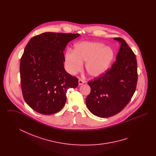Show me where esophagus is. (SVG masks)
<instances>
[{
  "mask_svg": "<svg viewBox=\"0 0 156 156\" xmlns=\"http://www.w3.org/2000/svg\"><path fill=\"white\" fill-rule=\"evenodd\" d=\"M84 83H85V82L83 81V80H81V79H80L78 80V84H79V85H81L82 84H83Z\"/></svg>",
  "mask_w": 156,
  "mask_h": 156,
  "instance_id": "obj_1",
  "label": "esophagus"
}]
</instances>
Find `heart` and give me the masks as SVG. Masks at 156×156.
<instances>
[{
    "label": "heart",
    "mask_w": 156,
    "mask_h": 156,
    "mask_svg": "<svg viewBox=\"0 0 156 156\" xmlns=\"http://www.w3.org/2000/svg\"><path fill=\"white\" fill-rule=\"evenodd\" d=\"M115 56L111 47L99 42H81L75 45L73 52L67 51L64 57L67 71L74 75L81 70L82 64L90 77L98 78L109 69Z\"/></svg>",
    "instance_id": "obj_1"
}]
</instances>
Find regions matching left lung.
<instances>
[{
	"label": "left lung",
	"mask_w": 156,
	"mask_h": 156,
	"mask_svg": "<svg viewBox=\"0 0 156 156\" xmlns=\"http://www.w3.org/2000/svg\"><path fill=\"white\" fill-rule=\"evenodd\" d=\"M120 45L116 61L98 78L88 82L90 92L86 105L92 114L109 118L122 111L135 92L137 81L136 55L125 40L114 38Z\"/></svg>",
	"instance_id": "left-lung-1"
}]
</instances>
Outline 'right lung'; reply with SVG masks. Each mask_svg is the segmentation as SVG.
<instances>
[{"instance_id": "add662e5", "label": "right lung", "mask_w": 156, "mask_h": 156, "mask_svg": "<svg viewBox=\"0 0 156 156\" xmlns=\"http://www.w3.org/2000/svg\"><path fill=\"white\" fill-rule=\"evenodd\" d=\"M79 34L47 32L32 37L20 60L23 96L34 111L43 115L59 112L66 104L69 88L78 79L67 73L63 51Z\"/></svg>"}]
</instances>
